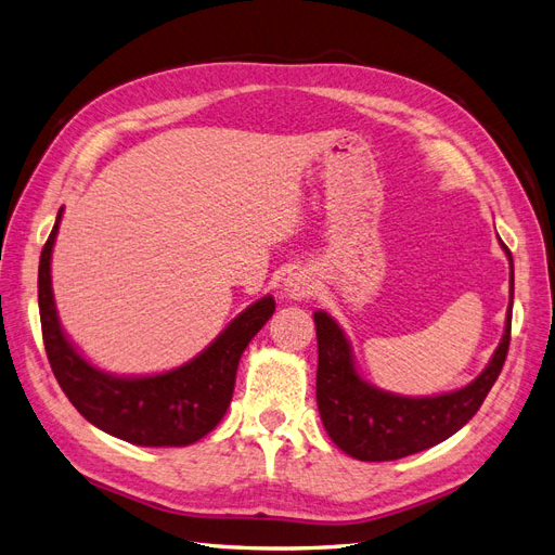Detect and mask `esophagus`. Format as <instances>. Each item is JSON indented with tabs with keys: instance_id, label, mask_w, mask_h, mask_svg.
Wrapping results in <instances>:
<instances>
[{
	"instance_id": "obj_1",
	"label": "esophagus",
	"mask_w": 555,
	"mask_h": 555,
	"mask_svg": "<svg viewBox=\"0 0 555 555\" xmlns=\"http://www.w3.org/2000/svg\"><path fill=\"white\" fill-rule=\"evenodd\" d=\"M314 294V278L308 271H294L284 280V296L294 300H304Z\"/></svg>"
}]
</instances>
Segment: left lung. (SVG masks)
<instances>
[{"label":"left lung","instance_id":"obj_1","mask_svg":"<svg viewBox=\"0 0 555 555\" xmlns=\"http://www.w3.org/2000/svg\"><path fill=\"white\" fill-rule=\"evenodd\" d=\"M509 308L502 340L477 379L459 391L410 398L367 384L354 365L343 328L326 312H314L317 326V408L328 438L359 461H396L440 444L477 414L507 359L514 304V261Z\"/></svg>","mask_w":555,"mask_h":555}]
</instances>
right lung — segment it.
I'll use <instances>...</instances> for the list:
<instances>
[{"mask_svg": "<svg viewBox=\"0 0 555 555\" xmlns=\"http://www.w3.org/2000/svg\"><path fill=\"white\" fill-rule=\"evenodd\" d=\"M62 210L39 261V314L50 367L72 405L104 433L139 447H184L222 422L245 347L275 312L273 296L245 308L198 357L169 373L117 377L99 371L66 338L50 282Z\"/></svg>", "mask_w": 555, "mask_h": 555, "instance_id": "right-lung-1", "label": "right lung"}]
</instances>
